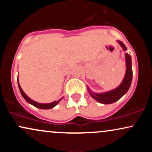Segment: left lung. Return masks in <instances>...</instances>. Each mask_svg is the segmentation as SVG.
Here are the masks:
<instances>
[{"mask_svg":"<svg viewBox=\"0 0 152 152\" xmlns=\"http://www.w3.org/2000/svg\"><path fill=\"white\" fill-rule=\"evenodd\" d=\"M118 43L122 47L124 50H126V47L125 46V45L121 41H118ZM125 58H126V71L124 78L123 81H122L120 86H118L117 88H115L114 90L104 92V93L102 94L94 93L88 87V91L89 92L90 95L91 96L92 98H94L95 100H96L97 102L101 103V104H109L116 102V101L121 99L128 91L132 81V58H131V56L128 53L125 54Z\"/></svg>","mask_w":152,"mask_h":152,"instance_id":"8db88e82","label":"left lung"}]
</instances>
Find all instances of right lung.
<instances>
[{
  "instance_id": "right-lung-1",
  "label": "right lung",
  "mask_w": 152,
  "mask_h": 152,
  "mask_svg": "<svg viewBox=\"0 0 152 152\" xmlns=\"http://www.w3.org/2000/svg\"><path fill=\"white\" fill-rule=\"evenodd\" d=\"M18 88H19V90H20V94H21L22 96L23 97L24 99L28 103H29V104H31V105L34 106L35 107H37L38 109H52V108H53L54 106H56L57 105V104H58V102H60L61 100L63 99H59L58 101H55V102H51V103H49V104H40V103H38L36 102H35V101L32 100V99L29 98L28 96L26 94L24 93L23 91L22 90L21 87H20V84H19V82H18Z\"/></svg>"
}]
</instances>
